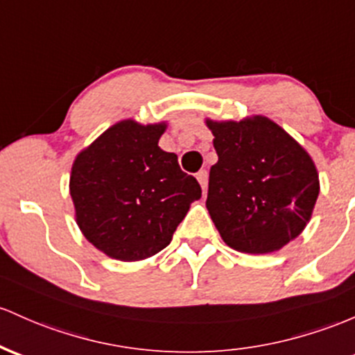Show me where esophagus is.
Instances as JSON below:
<instances>
[{
	"mask_svg": "<svg viewBox=\"0 0 355 355\" xmlns=\"http://www.w3.org/2000/svg\"><path fill=\"white\" fill-rule=\"evenodd\" d=\"M197 180H198V184H200V187H202V190H207V184H209V173H207V170H200L197 173Z\"/></svg>",
	"mask_w": 355,
	"mask_h": 355,
	"instance_id": "esophagus-1",
	"label": "esophagus"
}]
</instances>
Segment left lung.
<instances>
[{"mask_svg":"<svg viewBox=\"0 0 355 355\" xmlns=\"http://www.w3.org/2000/svg\"><path fill=\"white\" fill-rule=\"evenodd\" d=\"M214 135L207 210L229 248L268 254L302 234L320 184L313 159L264 116L205 121Z\"/></svg>","mask_w":355,"mask_h":355,"instance_id":"8db88e82","label":"left lung"}]
</instances>
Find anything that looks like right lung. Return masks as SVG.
Instances as JSON below:
<instances>
[{"instance_id":"add662e5","label":"right lung","mask_w":355,"mask_h":355,"mask_svg":"<svg viewBox=\"0 0 355 355\" xmlns=\"http://www.w3.org/2000/svg\"><path fill=\"white\" fill-rule=\"evenodd\" d=\"M165 123L124 119L77 155L70 173L76 220L109 258L139 261L170 244L190 204L202 197L175 153L158 146Z\"/></svg>"}]
</instances>
